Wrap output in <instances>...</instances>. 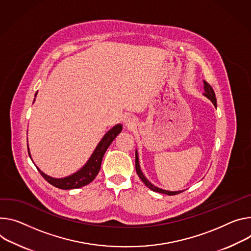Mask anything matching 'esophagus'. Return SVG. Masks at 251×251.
Masks as SVG:
<instances>
[{
    "label": "esophagus",
    "instance_id": "esophagus-1",
    "mask_svg": "<svg viewBox=\"0 0 251 251\" xmlns=\"http://www.w3.org/2000/svg\"><path fill=\"white\" fill-rule=\"evenodd\" d=\"M123 122L125 124V126H128V127H131L135 124V119L131 116V115H126L123 119Z\"/></svg>",
    "mask_w": 251,
    "mask_h": 251
}]
</instances>
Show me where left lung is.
Listing matches in <instances>:
<instances>
[{"instance_id": "1", "label": "left lung", "mask_w": 251, "mask_h": 251, "mask_svg": "<svg viewBox=\"0 0 251 251\" xmlns=\"http://www.w3.org/2000/svg\"><path fill=\"white\" fill-rule=\"evenodd\" d=\"M204 83V93L203 95L208 98L212 103L213 105L216 107V97H215V93L214 91L212 89V87L206 82V81H203ZM135 167H136V172H137L138 176L140 177V179L143 181V183L151 190L155 191V192H159V193H163V194H167V195H175V194H179L181 193L183 190H179V191H169V190H165V189H161L159 188L157 186H155L154 184H152L151 182L145 177V175L143 174L142 170H141V167H140V163H139V156H138V152L137 150L135 151Z\"/></svg>"}]
</instances>
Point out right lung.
Wrapping results in <instances>:
<instances>
[{"mask_svg":"<svg viewBox=\"0 0 251 251\" xmlns=\"http://www.w3.org/2000/svg\"><path fill=\"white\" fill-rule=\"evenodd\" d=\"M37 93L35 94L34 102L36 100ZM121 131H122V125L121 124H117V125L114 126L113 128H111L103 136V138L100 140V142L96 146L95 150L93 151L92 155L90 156V158L88 159V161L84 164V166L82 168H80L78 171H76L75 173H73L69 176L62 177V178L51 177L47 174H45L37 166L36 167H37L38 171L41 173V175L45 179H46L50 184H52L53 186H55L57 188L68 190V189H74V188L83 187V186L89 184L90 182H92L95 179V177L97 176V174L99 173V170L101 168V162H102V159H103V156H104L106 150L108 149L110 144L113 142L114 139L116 138V136ZM28 152H29L30 158L32 159L29 146H28Z\"/></svg>","mask_w":251,"mask_h":251,"instance_id":"add662e5","label":"right lung"}]
</instances>
